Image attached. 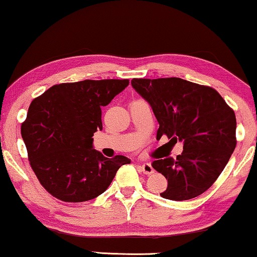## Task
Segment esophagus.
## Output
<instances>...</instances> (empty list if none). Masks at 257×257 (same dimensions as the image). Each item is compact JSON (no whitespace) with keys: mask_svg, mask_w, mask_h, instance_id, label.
<instances>
[{"mask_svg":"<svg viewBox=\"0 0 257 257\" xmlns=\"http://www.w3.org/2000/svg\"><path fill=\"white\" fill-rule=\"evenodd\" d=\"M140 168H141V170H143V172H144V174H146V175H151V174L154 173L153 167H152L151 163H148V162L143 163V165L140 166Z\"/></svg>","mask_w":257,"mask_h":257,"instance_id":"34e87169","label":"esophagus"}]
</instances>
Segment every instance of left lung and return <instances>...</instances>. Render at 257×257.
I'll return each instance as SVG.
<instances>
[{
	"instance_id": "8db88e82",
	"label": "left lung",
	"mask_w": 257,
	"mask_h": 257,
	"mask_svg": "<svg viewBox=\"0 0 257 257\" xmlns=\"http://www.w3.org/2000/svg\"><path fill=\"white\" fill-rule=\"evenodd\" d=\"M136 89L153 109L159 122L156 138L183 143L176 159L152 163L168 180L161 197L188 200L217 181L236 146V119L215 89L180 77L133 79Z\"/></svg>"
}]
</instances>
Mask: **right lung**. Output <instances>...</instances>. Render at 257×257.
Segmentation results:
<instances>
[{"mask_svg": "<svg viewBox=\"0 0 257 257\" xmlns=\"http://www.w3.org/2000/svg\"><path fill=\"white\" fill-rule=\"evenodd\" d=\"M128 80H84L60 83L36 97L22 122L30 166L44 189L66 203L94 199L109 188L117 170L131 160L105 158L92 150L102 130V106Z\"/></svg>", "mask_w": 257, "mask_h": 257, "instance_id": "add662e5", "label": "right lung"}]
</instances>
